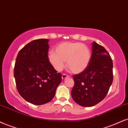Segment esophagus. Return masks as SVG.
I'll return each mask as SVG.
<instances>
[{
    "label": "esophagus",
    "mask_w": 128,
    "mask_h": 128,
    "mask_svg": "<svg viewBox=\"0 0 128 128\" xmlns=\"http://www.w3.org/2000/svg\"><path fill=\"white\" fill-rule=\"evenodd\" d=\"M70 78V76H68V75L66 74H62V79H66V78Z\"/></svg>",
    "instance_id": "esophagus-1"
}]
</instances>
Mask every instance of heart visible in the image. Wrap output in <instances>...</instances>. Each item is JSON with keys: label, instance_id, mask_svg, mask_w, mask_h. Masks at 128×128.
I'll return each mask as SVG.
<instances>
[{"label": "heart", "instance_id": "b5f03b06", "mask_svg": "<svg viewBox=\"0 0 128 128\" xmlns=\"http://www.w3.org/2000/svg\"><path fill=\"white\" fill-rule=\"evenodd\" d=\"M91 53L88 46L79 42H66L60 44L55 48V52L48 55L49 62L55 70L61 71L67 60V67L74 73H79L88 66Z\"/></svg>", "mask_w": 128, "mask_h": 128}]
</instances>
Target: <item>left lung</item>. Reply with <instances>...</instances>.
Segmentation results:
<instances>
[{
  "label": "left lung",
  "instance_id": "8db88e82",
  "mask_svg": "<svg viewBox=\"0 0 128 128\" xmlns=\"http://www.w3.org/2000/svg\"><path fill=\"white\" fill-rule=\"evenodd\" d=\"M73 78L74 85L71 95L77 104L89 107L101 102L108 93L113 79V61L108 52L94 42L88 66Z\"/></svg>",
  "mask_w": 128,
  "mask_h": 128
}]
</instances>
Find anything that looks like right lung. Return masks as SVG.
Segmentation results:
<instances>
[{
	"instance_id": "1",
	"label": "right lung",
	"mask_w": 128,
	"mask_h": 128,
	"mask_svg": "<svg viewBox=\"0 0 128 128\" xmlns=\"http://www.w3.org/2000/svg\"><path fill=\"white\" fill-rule=\"evenodd\" d=\"M49 40L30 42L18 52L14 66V78L18 93L34 105H42L53 99L62 80L48 59Z\"/></svg>"
}]
</instances>
